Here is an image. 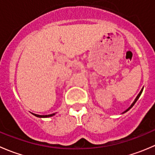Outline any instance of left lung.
Returning a JSON list of instances; mask_svg holds the SVG:
<instances>
[{"label": "left lung", "instance_id": "8db88e82", "mask_svg": "<svg viewBox=\"0 0 155 155\" xmlns=\"http://www.w3.org/2000/svg\"><path fill=\"white\" fill-rule=\"evenodd\" d=\"M143 88H142V90H141V91H140V93H139V94H138V95H137V97H136V99H135V100H134V102H133V104H131V105H130V107L129 108H127V109H126V110H125V111H124V112H122V114L125 113V112H127V111H128V110H130V109H131V108H132L133 107H134V104H136V102H137V100H138V99H139V98H140V95H141V94H142V92H143Z\"/></svg>", "mask_w": 155, "mask_h": 155}]
</instances>
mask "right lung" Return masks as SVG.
<instances>
[{"mask_svg":"<svg viewBox=\"0 0 155 155\" xmlns=\"http://www.w3.org/2000/svg\"><path fill=\"white\" fill-rule=\"evenodd\" d=\"M34 116L36 117H38V118H49V117L53 116V115H55L56 113H53V114H50V115H37V114H34L32 113Z\"/></svg>","mask_w":155,"mask_h":155,"instance_id":"1","label":"right lung"}]
</instances>
